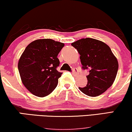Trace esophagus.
Wrapping results in <instances>:
<instances>
[{"label": "esophagus", "mask_w": 132, "mask_h": 132, "mask_svg": "<svg viewBox=\"0 0 132 132\" xmlns=\"http://www.w3.org/2000/svg\"><path fill=\"white\" fill-rule=\"evenodd\" d=\"M72 74H73V75H74V76H77V75L78 74V70L77 69H76V68H74V69H72Z\"/></svg>", "instance_id": "obj_1"}]
</instances>
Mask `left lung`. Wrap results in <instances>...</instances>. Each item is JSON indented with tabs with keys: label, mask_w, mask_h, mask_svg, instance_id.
<instances>
[{
	"label": "left lung",
	"mask_w": 132,
	"mask_h": 132,
	"mask_svg": "<svg viewBox=\"0 0 132 132\" xmlns=\"http://www.w3.org/2000/svg\"><path fill=\"white\" fill-rule=\"evenodd\" d=\"M72 46L80 55L83 69H89L86 86L79 87L85 94L96 97L112 85L118 70L117 58L110 47L93 38H83L72 43Z\"/></svg>",
	"instance_id": "left-lung-1"
}]
</instances>
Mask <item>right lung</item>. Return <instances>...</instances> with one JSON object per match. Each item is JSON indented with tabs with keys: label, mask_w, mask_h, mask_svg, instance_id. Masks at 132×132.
I'll list each match as a JSON object with an SVG mask.
<instances>
[{
	"label": "right lung",
	"mask_w": 132,
	"mask_h": 132,
	"mask_svg": "<svg viewBox=\"0 0 132 132\" xmlns=\"http://www.w3.org/2000/svg\"><path fill=\"white\" fill-rule=\"evenodd\" d=\"M64 44L51 39H37L26 47L18 62L22 82L35 96L45 97L58 85L62 73L57 56Z\"/></svg>",
	"instance_id": "add662e5"
}]
</instances>
